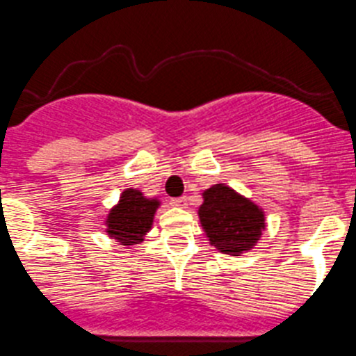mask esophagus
Segmentation results:
<instances>
[{"mask_svg": "<svg viewBox=\"0 0 356 356\" xmlns=\"http://www.w3.org/2000/svg\"><path fill=\"white\" fill-rule=\"evenodd\" d=\"M171 204L175 206V208H187V197H176V199H171Z\"/></svg>", "mask_w": 356, "mask_h": 356, "instance_id": "obj_1", "label": "esophagus"}]
</instances>
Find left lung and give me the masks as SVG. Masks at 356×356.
I'll list each match as a JSON object with an SVG mask.
<instances>
[{
  "label": "left lung",
  "mask_w": 356,
  "mask_h": 356,
  "mask_svg": "<svg viewBox=\"0 0 356 356\" xmlns=\"http://www.w3.org/2000/svg\"><path fill=\"white\" fill-rule=\"evenodd\" d=\"M199 220L209 239L220 253L238 257L259 243L266 229L262 208L225 184H216L202 192Z\"/></svg>",
  "instance_id": "1"
}]
</instances>
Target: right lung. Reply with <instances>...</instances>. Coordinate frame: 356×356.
<instances>
[{
  "instance_id": "1",
  "label": "right lung",
  "mask_w": 356,
  "mask_h": 356,
  "mask_svg": "<svg viewBox=\"0 0 356 356\" xmlns=\"http://www.w3.org/2000/svg\"><path fill=\"white\" fill-rule=\"evenodd\" d=\"M159 206V199L145 197L143 192L136 188H125L106 216L108 236L118 245H140L145 234L152 229Z\"/></svg>"
}]
</instances>
